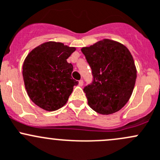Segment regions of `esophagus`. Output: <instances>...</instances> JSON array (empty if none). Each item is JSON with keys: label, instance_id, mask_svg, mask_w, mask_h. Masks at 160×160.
I'll return each mask as SVG.
<instances>
[{"label": "esophagus", "instance_id": "obj_1", "mask_svg": "<svg viewBox=\"0 0 160 160\" xmlns=\"http://www.w3.org/2000/svg\"><path fill=\"white\" fill-rule=\"evenodd\" d=\"M83 80H79V85H80V86H83Z\"/></svg>", "mask_w": 160, "mask_h": 160}]
</instances>
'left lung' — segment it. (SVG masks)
Masks as SVG:
<instances>
[{
	"label": "left lung",
	"instance_id": "8db88e82",
	"mask_svg": "<svg viewBox=\"0 0 160 160\" xmlns=\"http://www.w3.org/2000/svg\"><path fill=\"white\" fill-rule=\"evenodd\" d=\"M82 52L92 70L93 80L83 88L88 105L101 114L122 108L129 100L136 80V68L124 45L104 39Z\"/></svg>",
	"mask_w": 160,
	"mask_h": 160
}]
</instances>
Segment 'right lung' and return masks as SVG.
I'll return each mask as SVG.
<instances>
[{
	"label": "right lung",
	"instance_id": "1",
	"mask_svg": "<svg viewBox=\"0 0 160 160\" xmlns=\"http://www.w3.org/2000/svg\"><path fill=\"white\" fill-rule=\"evenodd\" d=\"M74 47L48 42L31 51L23 64L24 83L30 99L41 108L53 111L66 104L74 86L73 67L67 59Z\"/></svg>",
	"mask_w": 160,
	"mask_h": 160
}]
</instances>
